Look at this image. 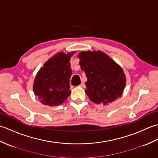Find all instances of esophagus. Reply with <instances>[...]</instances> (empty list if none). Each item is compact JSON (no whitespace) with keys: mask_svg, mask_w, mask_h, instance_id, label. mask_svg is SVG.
<instances>
[{"mask_svg":"<svg viewBox=\"0 0 158 158\" xmlns=\"http://www.w3.org/2000/svg\"><path fill=\"white\" fill-rule=\"evenodd\" d=\"M79 86H80V87H81V88H85V83H81V84L79 85Z\"/></svg>","mask_w":158,"mask_h":158,"instance_id":"esophagus-1","label":"esophagus"}]
</instances>
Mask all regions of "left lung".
Listing matches in <instances>:
<instances>
[{
  "instance_id": "1",
  "label": "left lung",
  "mask_w": 158,
  "mask_h": 158,
  "mask_svg": "<svg viewBox=\"0 0 158 158\" xmlns=\"http://www.w3.org/2000/svg\"><path fill=\"white\" fill-rule=\"evenodd\" d=\"M78 58L88 78L85 93L91 101L106 105L122 96L126 75L113 60L100 51L81 52Z\"/></svg>"
}]
</instances>
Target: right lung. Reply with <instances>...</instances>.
<instances>
[{"instance_id": "add662e5", "label": "right lung", "mask_w": 158, "mask_h": 158, "mask_svg": "<svg viewBox=\"0 0 158 158\" xmlns=\"http://www.w3.org/2000/svg\"><path fill=\"white\" fill-rule=\"evenodd\" d=\"M75 53H58L49 59L36 74L33 91L43 105L58 106L68 98L71 92L70 60Z\"/></svg>"}]
</instances>
